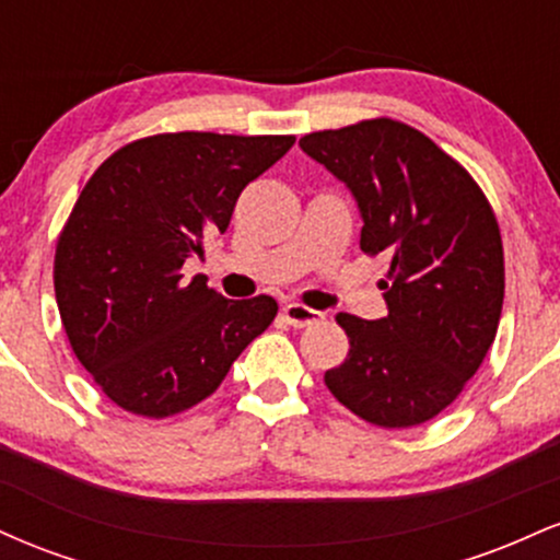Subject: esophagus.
Here are the masks:
<instances>
[{
	"mask_svg": "<svg viewBox=\"0 0 560 560\" xmlns=\"http://www.w3.org/2000/svg\"><path fill=\"white\" fill-rule=\"evenodd\" d=\"M284 318L289 326H298V329H302V326L318 324V320L324 318V313L313 311V307L307 305H300V302H289V305H284Z\"/></svg>",
	"mask_w": 560,
	"mask_h": 560,
	"instance_id": "1",
	"label": "esophagus"
}]
</instances>
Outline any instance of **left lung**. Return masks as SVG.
Returning <instances> with one entry per match:
<instances>
[{
    "mask_svg": "<svg viewBox=\"0 0 560 560\" xmlns=\"http://www.w3.org/2000/svg\"><path fill=\"white\" fill-rule=\"evenodd\" d=\"M300 147L355 195L363 253L389 258L378 281L389 313H339L350 352L326 371V387L374 427H419L464 392L498 334L505 266L490 199L400 120L313 131Z\"/></svg>",
    "mask_w": 560,
    "mask_h": 560,
    "instance_id": "left-lung-1",
    "label": "left lung"
}]
</instances>
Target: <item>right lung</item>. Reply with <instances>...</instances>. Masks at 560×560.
<instances>
[{"label": "right lung", "instance_id": "right-lung-1", "mask_svg": "<svg viewBox=\"0 0 560 560\" xmlns=\"http://www.w3.org/2000/svg\"><path fill=\"white\" fill-rule=\"evenodd\" d=\"M292 144L155 133L113 152L83 186L57 236L55 298L75 358L118 408L144 419L195 408L271 326L273 298L226 300L182 266Z\"/></svg>", "mask_w": 560, "mask_h": 560}]
</instances>
